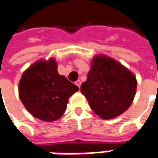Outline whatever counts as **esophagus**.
<instances>
[{
	"label": "esophagus",
	"mask_w": 158,
	"mask_h": 158,
	"mask_svg": "<svg viewBox=\"0 0 158 158\" xmlns=\"http://www.w3.org/2000/svg\"><path fill=\"white\" fill-rule=\"evenodd\" d=\"M75 84L77 85L79 87H80V85H81V81H80V80H77V81L75 82Z\"/></svg>",
	"instance_id": "34e87169"
}]
</instances>
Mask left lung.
I'll return each mask as SVG.
<instances>
[{"instance_id": "obj_1", "label": "left lung", "mask_w": 158, "mask_h": 158, "mask_svg": "<svg viewBox=\"0 0 158 158\" xmlns=\"http://www.w3.org/2000/svg\"><path fill=\"white\" fill-rule=\"evenodd\" d=\"M137 80L117 60L104 54L92 59L87 79L80 91L97 115L110 120L126 111L133 102Z\"/></svg>"}]
</instances>
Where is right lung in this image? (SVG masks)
Instances as JSON below:
<instances>
[{"label":"right lung","instance_id":"1","mask_svg":"<svg viewBox=\"0 0 158 158\" xmlns=\"http://www.w3.org/2000/svg\"><path fill=\"white\" fill-rule=\"evenodd\" d=\"M19 98L31 115L44 122H54L66 110L69 97L79 91L76 85L57 73L55 58L39 59L23 73Z\"/></svg>","mask_w":158,"mask_h":158}]
</instances>
